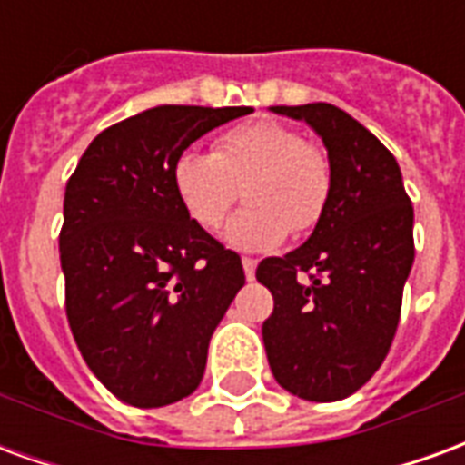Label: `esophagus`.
Listing matches in <instances>:
<instances>
[{"label": "esophagus", "mask_w": 465, "mask_h": 465, "mask_svg": "<svg viewBox=\"0 0 465 465\" xmlns=\"http://www.w3.org/2000/svg\"><path fill=\"white\" fill-rule=\"evenodd\" d=\"M242 263H243V273H246V279L252 282L253 276H256V259H252V256H243Z\"/></svg>", "instance_id": "34e87169"}]
</instances>
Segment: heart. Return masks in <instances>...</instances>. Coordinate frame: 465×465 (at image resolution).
Wrapping results in <instances>:
<instances>
[{"instance_id": "b5f03b06", "label": "heart", "mask_w": 465, "mask_h": 465, "mask_svg": "<svg viewBox=\"0 0 465 465\" xmlns=\"http://www.w3.org/2000/svg\"><path fill=\"white\" fill-rule=\"evenodd\" d=\"M172 183L186 213L206 232L222 226L243 193L249 206L226 226V239L239 249L263 252L289 232L306 233L322 222L333 172L319 143L303 139L292 124L262 116L219 134L212 153H179Z\"/></svg>"}]
</instances>
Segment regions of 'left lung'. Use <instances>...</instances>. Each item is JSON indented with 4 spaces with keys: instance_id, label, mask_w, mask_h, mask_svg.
<instances>
[{
    "instance_id": "obj_1",
    "label": "left lung",
    "mask_w": 465,
    "mask_h": 465,
    "mask_svg": "<svg viewBox=\"0 0 465 465\" xmlns=\"http://www.w3.org/2000/svg\"><path fill=\"white\" fill-rule=\"evenodd\" d=\"M273 112L319 132L333 189L309 242L256 269L273 296L263 346L283 389L326 403L359 391L393 343L413 263V206L393 153L343 109L313 102Z\"/></svg>"
}]
</instances>
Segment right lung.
Masks as SVG:
<instances>
[{
    "label": "right lung",
    "instance_id": "1",
    "mask_svg": "<svg viewBox=\"0 0 465 465\" xmlns=\"http://www.w3.org/2000/svg\"><path fill=\"white\" fill-rule=\"evenodd\" d=\"M252 106L166 104L86 146L66 182L59 259L69 329L116 399L156 409L196 391L216 323L246 276L172 183L176 156Z\"/></svg>",
    "mask_w": 465,
    "mask_h": 465
}]
</instances>
